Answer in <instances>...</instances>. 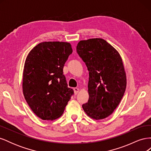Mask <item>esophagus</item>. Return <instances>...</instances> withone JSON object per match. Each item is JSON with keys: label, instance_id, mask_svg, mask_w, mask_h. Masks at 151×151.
<instances>
[{"label": "esophagus", "instance_id": "1", "mask_svg": "<svg viewBox=\"0 0 151 151\" xmlns=\"http://www.w3.org/2000/svg\"><path fill=\"white\" fill-rule=\"evenodd\" d=\"M74 94L76 95L79 93V89L77 88H74Z\"/></svg>", "mask_w": 151, "mask_h": 151}]
</instances>
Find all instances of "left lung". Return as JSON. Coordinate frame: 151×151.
I'll use <instances>...</instances> for the list:
<instances>
[{"instance_id":"8db88e82","label":"left lung","mask_w":151,"mask_h":151,"mask_svg":"<svg viewBox=\"0 0 151 151\" xmlns=\"http://www.w3.org/2000/svg\"><path fill=\"white\" fill-rule=\"evenodd\" d=\"M77 52L89 70L88 102L83 104L90 118L102 120L119 104L127 86V76L120 55L102 38L81 40Z\"/></svg>"}]
</instances>
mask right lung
I'll return each mask as SVG.
<instances>
[{"instance_id":"1","label":"right lung","mask_w":151,"mask_h":151,"mask_svg":"<svg viewBox=\"0 0 151 151\" xmlns=\"http://www.w3.org/2000/svg\"><path fill=\"white\" fill-rule=\"evenodd\" d=\"M72 53L69 43L45 42L35 46L26 58L22 92L31 110L43 120L60 117L74 94L63 72Z\"/></svg>"}]
</instances>
